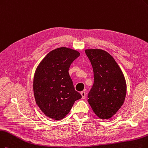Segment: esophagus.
Segmentation results:
<instances>
[{
	"label": "esophagus",
	"mask_w": 148,
	"mask_h": 148,
	"mask_svg": "<svg viewBox=\"0 0 148 148\" xmlns=\"http://www.w3.org/2000/svg\"><path fill=\"white\" fill-rule=\"evenodd\" d=\"M81 95L82 96V99H84L85 97H86V92H84V91H82V92H81Z\"/></svg>",
	"instance_id": "34e87169"
}]
</instances>
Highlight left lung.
<instances>
[{
    "mask_svg": "<svg viewBox=\"0 0 148 148\" xmlns=\"http://www.w3.org/2000/svg\"><path fill=\"white\" fill-rule=\"evenodd\" d=\"M93 70L94 82L87 101L100 119H109L123 106L126 95V82L114 58L101 49H86Z\"/></svg>",
    "mask_w": 148,
    "mask_h": 148,
    "instance_id": "obj_1",
    "label": "left lung"
}]
</instances>
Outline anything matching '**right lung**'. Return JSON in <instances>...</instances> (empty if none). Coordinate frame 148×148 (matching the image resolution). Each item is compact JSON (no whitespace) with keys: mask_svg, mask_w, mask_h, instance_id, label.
<instances>
[{"mask_svg":"<svg viewBox=\"0 0 148 148\" xmlns=\"http://www.w3.org/2000/svg\"><path fill=\"white\" fill-rule=\"evenodd\" d=\"M79 52L67 47L51 50L40 61L35 71L33 92L35 101L45 116L63 119L75 101L81 98L75 90L69 69Z\"/></svg>","mask_w":148,"mask_h":148,"instance_id":"add662e5","label":"right lung"}]
</instances>
